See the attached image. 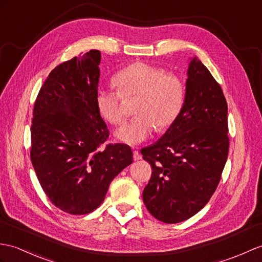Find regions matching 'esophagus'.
<instances>
[{"label":"esophagus","instance_id":"1","mask_svg":"<svg viewBox=\"0 0 262 262\" xmlns=\"http://www.w3.org/2000/svg\"><path fill=\"white\" fill-rule=\"evenodd\" d=\"M133 157H134V161L142 160V155L139 154L138 150H134V151H133Z\"/></svg>","mask_w":262,"mask_h":262}]
</instances>
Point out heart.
Wrapping results in <instances>:
<instances>
[{
  "label": "heart",
  "instance_id": "heart-1",
  "mask_svg": "<svg viewBox=\"0 0 262 262\" xmlns=\"http://www.w3.org/2000/svg\"><path fill=\"white\" fill-rule=\"evenodd\" d=\"M117 90L98 88L96 107L100 116L113 125H119L126 113L123 98L138 96L135 103L137 116L124 124L115 133L119 142L136 146L148 139L155 128L166 129L179 117L185 98L182 78L166 72L160 67L145 62H134L114 76Z\"/></svg>",
  "mask_w": 262,
  "mask_h": 262
}]
</instances>
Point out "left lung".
I'll return each instance as SVG.
<instances>
[{
  "label": "left lung",
  "mask_w": 262,
  "mask_h": 262,
  "mask_svg": "<svg viewBox=\"0 0 262 262\" xmlns=\"http://www.w3.org/2000/svg\"><path fill=\"white\" fill-rule=\"evenodd\" d=\"M229 151L228 105L220 84L194 57L188 63L179 117L147 147L151 176L143 192L149 213L179 223L203 209L215 192Z\"/></svg>",
  "instance_id": "1"
}]
</instances>
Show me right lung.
Segmentation results:
<instances>
[{"label": "right lung", "mask_w": 262, "mask_h": 262, "mask_svg": "<svg viewBox=\"0 0 262 262\" xmlns=\"http://www.w3.org/2000/svg\"><path fill=\"white\" fill-rule=\"evenodd\" d=\"M101 54L90 50L57 66L33 108L31 162L47 196L69 214L96 210L109 184L133 163L126 144H108L109 130L96 107Z\"/></svg>", "instance_id": "add662e5"}]
</instances>
